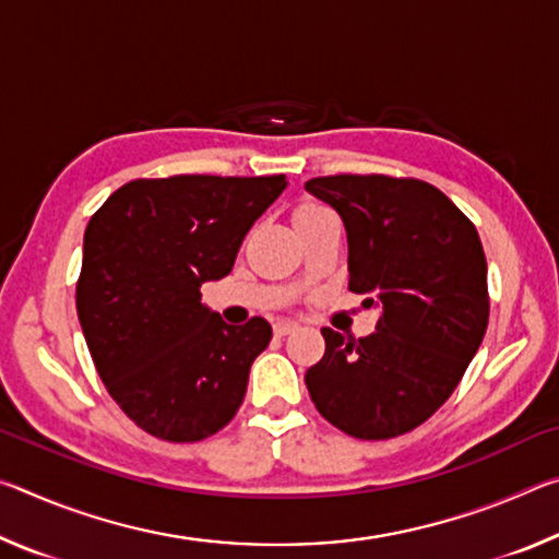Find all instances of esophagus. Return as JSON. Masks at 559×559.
<instances>
[{"label": "esophagus", "mask_w": 559, "mask_h": 559, "mask_svg": "<svg viewBox=\"0 0 559 559\" xmlns=\"http://www.w3.org/2000/svg\"><path fill=\"white\" fill-rule=\"evenodd\" d=\"M296 330H298L296 323H286V320H281V323L273 325V335H276V337H286V335H290V333H296Z\"/></svg>", "instance_id": "obj_1"}]
</instances>
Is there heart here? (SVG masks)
Masks as SVG:
<instances>
[{
    "label": "heart",
    "instance_id": "b5f03b06",
    "mask_svg": "<svg viewBox=\"0 0 559 559\" xmlns=\"http://www.w3.org/2000/svg\"><path fill=\"white\" fill-rule=\"evenodd\" d=\"M325 212H330L328 206H323L320 202H313V200H306V202H300L296 206V212H293V222L308 219V216H318V214H325Z\"/></svg>",
    "mask_w": 559,
    "mask_h": 559
}]
</instances>
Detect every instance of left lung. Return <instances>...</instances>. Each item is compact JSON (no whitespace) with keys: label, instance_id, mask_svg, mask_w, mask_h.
Returning <instances> with one entry per match:
<instances>
[{"label":"left lung","instance_id":"left-lung-1","mask_svg":"<svg viewBox=\"0 0 559 559\" xmlns=\"http://www.w3.org/2000/svg\"><path fill=\"white\" fill-rule=\"evenodd\" d=\"M343 216L349 283L382 313L370 337L323 328L306 372L316 409L347 437L412 431L456 390L488 328L486 253L473 222L414 177L330 175L306 182Z\"/></svg>","mask_w":559,"mask_h":559}]
</instances>
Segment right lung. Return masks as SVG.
<instances>
[{"mask_svg": "<svg viewBox=\"0 0 559 559\" xmlns=\"http://www.w3.org/2000/svg\"><path fill=\"white\" fill-rule=\"evenodd\" d=\"M286 175L132 179L91 216L75 310L108 394L140 429L173 443L234 419L271 325H226L202 306Z\"/></svg>", "mask_w": 559, "mask_h": 559, "instance_id": "right-lung-1", "label": "right lung"}]
</instances>
